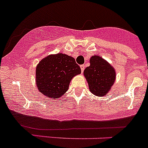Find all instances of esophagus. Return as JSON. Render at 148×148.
Wrapping results in <instances>:
<instances>
[{
  "mask_svg": "<svg viewBox=\"0 0 148 148\" xmlns=\"http://www.w3.org/2000/svg\"><path fill=\"white\" fill-rule=\"evenodd\" d=\"M80 67H81V72H82V73H83L84 70V69H85V65H84V64L81 65V66H80Z\"/></svg>",
  "mask_w": 148,
  "mask_h": 148,
  "instance_id": "1",
  "label": "esophagus"
}]
</instances>
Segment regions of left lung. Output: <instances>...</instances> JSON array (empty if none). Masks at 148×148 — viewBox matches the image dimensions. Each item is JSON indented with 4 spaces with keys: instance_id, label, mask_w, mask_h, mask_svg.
Instances as JSON below:
<instances>
[{
    "instance_id": "left-lung-1",
    "label": "left lung",
    "mask_w": 148,
    "mask_h": 148,
    "mask_svg": "<svg viewBox=\"0 0 148 148\" xmlns=\"http://www.w3.org/2000/svg\"><path fill=\"white\" fill-rule=\"evenodd\" d=\"M89 63L84 71L89 91L98 97L106 95L116 80L115 69L101 56H91Z\"/></svg>"
}]
</instances>
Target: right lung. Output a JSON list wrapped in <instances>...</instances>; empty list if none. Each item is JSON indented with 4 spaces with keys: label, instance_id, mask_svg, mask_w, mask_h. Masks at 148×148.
Listing matches in <instances>:
<instances>
[{
    "label": "right lung",
    "instance_id": "obj_1",
    "mask_svg": "<svg viewBox=\"0 0 148 148\" xmlns=\"http://www.w3.org/2000/svg\"><path fill=\"white\" fill-rule=\"evenodd\" d=\"M81 73V68L73 57L62 53L51 54L36 66V87L48 98H60L69 89L73 77Z\"/></svg>",
    "mask_w": 148,
    "mask_h": 148
}]
</instances>
